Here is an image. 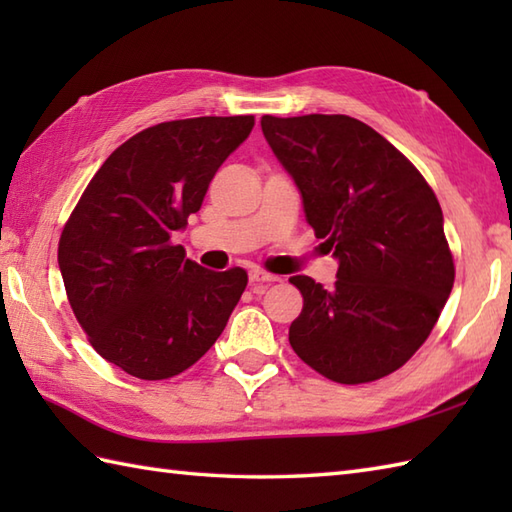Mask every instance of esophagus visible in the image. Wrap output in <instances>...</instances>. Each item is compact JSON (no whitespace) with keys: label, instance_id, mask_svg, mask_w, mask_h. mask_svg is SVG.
Listing matches in <instances>:
<instances>
[{"label":"esophagus","instance_id":"1","mask_svg":"<svg viewBox=\"0 0 512 512\" xmlns=\"http://www.w3.org/2000/svg\"><path fill=\"white\" fill-rule=\"evenodd\" d=\"M248 281H250V286H253L255 290H259V288H264L268 284H277L279 277L277 275H270V273H264V270H250Z\"/></svg>","mask_w":512,"mask_h":512}]
</instances>
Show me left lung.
Masks as SVG:
<instances>
[{
    "label": "left lung",
    "mask_w": 512,
    "mask_h": 512,
    "mask_svg": "<svg viewBox=\"0 0 512 512\" xmlns=\"http://www.w3.org/2000/svg\"><path fill=\"white\" fill-rule=\"evenodd\" d=\"M262 132L295 180L314 235L339 262L332 290L290 277L303 295L292 350L341 385L396 372L427 341L453 288L436 193L352 116H264Z\"/></svg>",
    "instance_id": "obj_1"
}]
</instances>
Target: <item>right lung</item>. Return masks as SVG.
<instances>
[{
    "label": "right lung",
    "instance_id": "1",
    "mask_svg": "<svg viewBox=\"0 0 512 512\" xmlns=\"http://www.w3.org/2000/svg\"><path fill=\"white\" fill-rule=\"evenodd\" d=\"M253 125V116H200L143 129L103 162L65 224L59 270L74 317L123 372L176 376L226 328L246 270H206L171 237Z\"/></svg>",
    "mask_w": 512,
    "mask_h": 512
}]
</instances>
